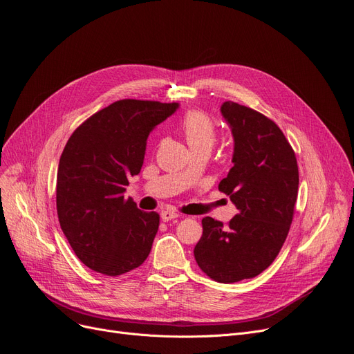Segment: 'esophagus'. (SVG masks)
<instances>
[{
    "label": "esophagus",
    "instance_id": "esophagus-1",
    "mask_svg": "<svg viewBox=\"0 0 354 354\" xmlns=\"http://www.w3.org/2000/svg\"><path fill=\"white\" fill-rule=\"evenodd\" d=\"M160 217L162 220L166 223V221H171V220H175L179 217V214L175 212V211H169V209H165L160 212Z\"/></svg>",
    "mask_w": 354,
    "mask_h": 354
}]
</instances>
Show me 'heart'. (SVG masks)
I'll list each match as a JSON object with an SVG mask.
<instances>
[{
    "mask_svg": "<svg viewBox=\"0 0 354 354\" xmlns=\"http://www.w3.org/2000/svg\"><path fill=\"white\" fill-rule=\"evenodd\" d=\"M179 129L192 151L211 150L217 140V129L204 111L191 110L182 117Z\"/></svg>",
    "mask_w": 354,
    "mask_h": 354,
    "instance_id": "1",
    "label": "heart"
}]
</instances>
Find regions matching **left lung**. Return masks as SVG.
<instances>
[{
    "mask_svg": "<svg viewBox=\"0 0 354 354\" xmlns=\"http://www.w3.org/2000/svg\"><path fill=\"white\" fill-rule=\"evenodd\" d=\"M234 139L233 163L218 189L239 214L227 225L203 218L194 256L211 279L233 283L268 269L289 233L298 196V163L282 130L266 115L233 101L221 105Z\"/></svg>",
    "mask_w": 354,
    "mask_h": 354,
    "instance_id": "1",
    "label": "left lung"
}]
</instances>
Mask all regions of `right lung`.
<instances>
[{
  "label": "right lung",
  "instance_id": "obj_1",
  "mask_svg": "<svg viewBox=\"0 0 354 354\" xmlns=\"http://www.w3.org/2000/svg\"><path fill=\"white\" fill-rule=\"evenodd\" d=\"M178 102L120 100L85 120L62 151L56 179L60 228L89 269L118 276L147 259L159 214L137 208L124 192L140 174L150 131Z\"/></svg>",
  "mask_w": 354,
  "mask_h": 354
}]
</instances>
